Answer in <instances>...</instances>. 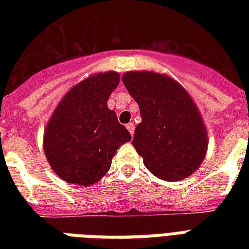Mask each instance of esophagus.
<instances>
[{"mask_svg": "<svg viewBox=\"0 0 249 249\" xmlns=\"http://www.w3.org/2000/svg\"><path fill=\"white\" fill-rule=\"evenodd\" d=\"M126 129H128L129 130V133H130V134H134V124H133V123H129L128 125H126Z\"/></svg>", "mask_w": 249, "mask_h": 249, "instance_id": "1", "label": "esophagus"}]
</instances>
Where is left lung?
I'll return each instance as SVG.
<instances>
[{
    "mask_svg": "<svg viewBox=\"0 0 249 249\" xmlns=\"http://www.w3.org/2000/svg\"><path fill=\"white\" fill-rule=\"evenodd\" d=\"M123 83L140 106L142 121L132 143L154 176L181 181L199 168L207 151V130L189 93L155 72H126Z\"/></svg>",
    "mask_w": 249,
    "mask_h": 249,
    "instance_id": "8db88e82",
    "label": "left lung"
}]
</instances>
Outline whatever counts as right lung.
Segmentation results:
<instances>
[{
    "label": "right lung",
    "instance_id": "add662e5",
    "mask_svg": "<svg viewBox=\"0 0 249 249\" xmlns=\"http://www.w3.org/2000/svg\"><path fill=\"white\" fill-rule=\"evenodd\" d=\"M116 72L98 73L75 85L60 101L44 134V151L58 177L90 186L108 172L130 133L107 107L119 85Z\"/></svg>",
    "mask_w": 249,
    "mask_h": 249
}]
</instances>
